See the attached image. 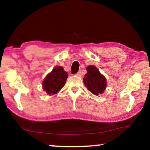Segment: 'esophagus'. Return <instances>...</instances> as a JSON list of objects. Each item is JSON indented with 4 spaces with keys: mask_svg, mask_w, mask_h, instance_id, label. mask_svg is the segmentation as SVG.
<instances>
[{
    "mask_svg": "<svg viewBox=\"0 0 150 150\" xmlns=\"http://www.w3.org/2000/svg\"><path fill=\"white\" fill-rule=\"evenodd\" d=\"M75 75H77V76H79V77H80V76L81 75V71H78L77 73H76Z\"/></svg>",
    "mask_w": 150,
    "mask_h": 150,
    "instance_id": "1",
    "label": "esophagus"
}]
</instances>
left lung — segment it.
Segmentation results:
<instances>
[{
  "label": "left lung",
  "mask_w": 150,
  "mask_h": 150,
  "mask_svg": "<svg viewBox=\"0 0 150 150\" xmlns=\"http://www.w3.org/2000/svg\"><path fill=\"white\" fill-rule=\"evenodd\" d=\"M87 73L83 78V83L87 89L95 95L102 94L106 87V79L94 65L87 67Z\"/></svg>",
  "instance_id": "left-lung-1"
}]
</instances>
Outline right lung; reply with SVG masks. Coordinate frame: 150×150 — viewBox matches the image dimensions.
Segmentation results:
<instances>
[{"label":"right lung","mask_w":150,"mask_h":150,"mask_svg":"<svg viewBox=\"0 0 150 150\" xmlns=\"http://www.w3.org/2000/svg\"><path fill=\"white\" fill-rule=\"evenodd\" d=\"M67 75L62 67H55L43 81V89L50 96L57 94L65 85Z\"/></svg>","instance_id":"add662e5"}]
</instances>
